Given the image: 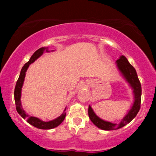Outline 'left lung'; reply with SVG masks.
Here are the masks:
<instances>
[{
	"label": "left lung",
	"mask_w": 156,
	"mask_h": 156,
	"mask_svg": "<svg viewBox=\"0 0 156 156\" xmlns=\"http://www.w3.org/2000/svg\"><path fill=\"white\" fill-rule=\"evenodd\" d=\"M116 67L118 68L120 74L124 79L126 82L129 84V87L132 89V92L133 95V102L132 106L130 108L129 112L125 115L122 120L119 123H112L110 121L103 120L99 118L95 112H94L91 106H89L88 114L94 124L100 129L105 130V131H113L121 129L128 123L131 122L135 118L139 112L140 107V99H141V85L140 81L138 80L136 69L129 62L126 57L123 55L119 57V58L116 61Z\"/></svg>",
	"instance_id": "1"
}]
</instances>
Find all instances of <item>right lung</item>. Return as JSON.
Segmentation results:
<instances>
[{"label": "right lung", "instance_id": "right-lung-1", "mask_svg": "<svg viewBox=\"0 0 156 156\" xmlns=\"http://www.w3.org/2000/svg\"><path fill=\"white\" fill-rule=\"evenodd\" d=\"M52 51L54 50H51ZM50 51L48 50V48H41L38 49L37 51H35L34 52V54L32 55L30 60L27 62V63H25L24 66H23L22 69L20 71V76L18 81L16 82V88H15L14 91V97H15V102H16V110L19 114L20 115L21 117H23L24 119H26L27 122L30 123V124L33 126L37 129H52L58 126L59 125L61 124V123L62 122L66 116V108L62 114L60 116L57 117V118L53 119V120L49 121H44L40 119L37 117L30 116L29 114H27L25 111L23 109L22 107V104H21V92H22V87L23 86V83H24L25 77V74L27 69H28L30 65H31L32 63H33L36 59H37L39 57L42 55L44 52H50Z\"/></svg>", "mask_w": 156, "mask_h": 156}]
</instances>
